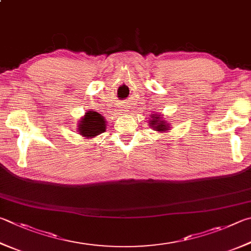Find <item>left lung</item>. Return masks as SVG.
Masks as SVG:
<instances>
[{
    "label": "left lung",
    "mask_w": 251,
    "mask_h": 251,
    "mask_svg": "<svg viewBox=\"0 0 251 251\" xmlns=\"http://www.w3.org/2000/svg\"><path fill=\"white\" fill-rule=\"evenodd\" d=\"M148 124L153 130H157L158 133H162V131L166 133V130L170 129V124L167 121H165L162 114H151V117L149 118Z\"/></svg>",
    "instance_id": "left-lung-1"
}]
</instances>
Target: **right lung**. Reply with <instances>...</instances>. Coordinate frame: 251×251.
Here are the masks:
<instances>
[{
	"instance_id": "add662e5",
	"label": "right lung",
	"mask_w": 251,
	"mask_h": 251,
	"mask_svg": "<svg viewBox=\"0 0 251 251\" xmlns=\"http://www.w3.org/2000/svg\"><path fill=\"white\" fill-rule=\"evenodd\" d=\"M106 130V121L98 112L88 111L78 123V131L81 136L91 139Z\"/></svg>"
}]
</instances>
